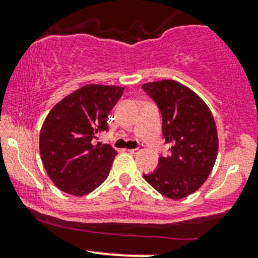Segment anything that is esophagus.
<instances>
[{
    "mask_svg": "<svg viewBox=\"0 0 258 258\" xmlns=\"http://www.w3.org/2000/svg\"><path fill=\"white\" fill-rule=\"evenodd\" d=\"M140 151H141V150H140V148H132V150H128V152L131 153V155H137V153H139Z\"/></svg>",
    "mask_w": 258,
    "mask_h": 258,
    "instance_id": "obj_1",
    "label": "esophagus"
}]
</instances>
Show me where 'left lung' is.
<instances>
[{"mask_svg": "<svg viewBox=\"0 0 258 258\" xmlns=\"http://www.w3.org/2000/svg\"><path fill=\"white\" fill-rule=\"evenodd\" d=\"M162 114V135L170 153L144 177L161 195L184 199L205 183L218 151L215 119L199 95L173 80L142 85Z\"/></svg>", "mask_w": 258, "mask_h": 258, "instance_id": "1", "label": "left lung"}]
</instances>
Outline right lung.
Here are the masks:
<instances>
[{
	"instance_id": "1",
	"label": "right lung",
	"mask_w": 258,
	"mask_h": 258,
	"mask_svg": "<svg viewBox=\"0 0 258 258\" xmlns=\"http://www.w3.org/2000/svg\"><path fill=\"white\" fill-rule=\"evenodd\" d=\"M124 87L86 85L53 106L40 132V155L51 181L61 191L85 196L110 173L117 151L92 144L107 131L111 110Z\"/></svg>"
}]
</instances>
